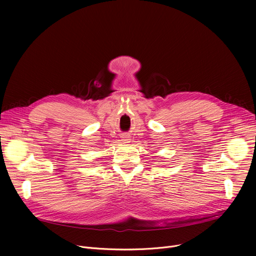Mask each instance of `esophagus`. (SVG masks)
<instances>
[{
  "mask_svg": "<svg viewBox=\"0 0 256 256\" xmlns=\"http://www.w3.org/2000/svg\"><path fill=\"white\" fill-rule=\"evenodd\" d=\"M130 140V139H128V137H124V141H126V143H128Z\"/></svg>",
  "mask_w": 256,
  "mask_h": 256,
  "instance_id": "34e87169",
  "label": "esophagus"
}]
</instances>
